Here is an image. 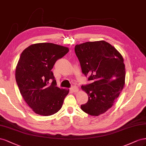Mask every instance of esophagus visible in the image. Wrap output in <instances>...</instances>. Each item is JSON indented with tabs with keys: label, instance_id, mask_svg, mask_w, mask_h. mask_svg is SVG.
I'll return each instance as SVG.
<instances>
[{
	"label": "esophagus",
	"instance_id": "obj_1",
	"mask_svg": "<svg viewBox=\"0 0 146 146\" xmlns=\"http://www.w3.org/2000/svg\"><path fill=\"white\" fill-rule=\"evenodd\" d=\"M71 90H72L73 92H76L78 91V87L76 86H73L71 87Z\"/></svg>",
	"mask_w": 146,
	"mask_h": 146
}]
</instances>
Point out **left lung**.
I'll return each mask as SVG.
<instances>
[{"instance_id":"left-lung-1","label":"left lung","mask_w":146,"mask_h":146,"mask_svg":"<svg viewBox=\"0 0 146 146\" xmlns=\"http://www.w3.org/2000/svg\"><path fill=\"white\" fill-rule=\"evenodd\" d=\"M74 51L82 73L92 83L81 86L87 94V102L81 110L97 116L114 105L125 84V68L121 54L105 41H89L77 44Z\"/></svg>"}]
</instances>
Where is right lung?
Listing matches in <instances>:
<instances>
[{
  "instance_id": "right-lung-1",
  "label": "right lung",
  "mask_w": 146,
  "mask_h": 146,
  "mask_svg": "<svg viewBox=\"0 0 146 146\" xmlns=\"http://www.w3.org/2000/svg\"><path fill=\"white\" fill-rule=\"evenodd\" d=\"M68 48L51 43L29 46L21 54L15 78L20 93L36 114L51 115L59 111L69 89L57 87L51 70Z\"/></svg>"
}]
</instances>
